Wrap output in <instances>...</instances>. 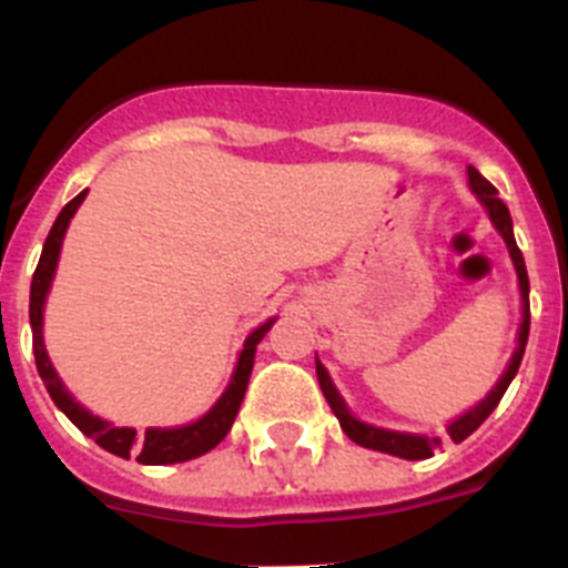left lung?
I'll return each instance as SVG.
<instances>
[{"label": "left lung", "instance_id": "obj_1", "mask_svg": "<svg viewBox=\"0 0 568 568\" xmlns=\"http://www.w3.org/2000/svg\"><path fill=\"white\" fill-rule=\"evenodd\" d=\"M469 187L475 190V195L480 199V204L489 210L491 224H495V227H498V233L504 235L511 261H515V270H518V281H520V295H524V324H520V333H518V349H515V355H511L504 378L495 384V389H491V393L486 395V398L480 400L475 409H469L466 415H460V418L455 420V424H449V429H446L455 444H460V440L469 438V435L475 433V429H478L486 418H489L491 409L500 404L504 393L509 389L511 378L518 375V366H520V361H524L526 338H529V275H526L524 253L518 250V241H515V233H511L509 207H506V204L498 199V190L491 187V184L486 182L484 175H480L475 168H469ZM315 373H318L321 393H324L327 404L333 406L335 418L341 420V429L346 433V438L355 440L358 446H366V449H378V453L395 455V458H406V460L433 458V449L440 444L438 438H429V435H400V433H389V429H378V426L361 424L358 418H353V415H349V409H346V404L341 400V395L335 393V386H333V381H329L327 369H324L318 361H315Z\"/></svg>", "mask_w": 568, "mask_h": 568}]
</instances>
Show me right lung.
Returning a JSON list of instances; mask_svg holds the SVG:
<instances>
[{
    "label": "right lung",
    "mask_w": 568,
    "mask_h": 568,
    "mask_svg": "<svg viewBox=\"0 0 568 568\" xmlns=\"http://www.w3.org/2000/svg\"><path fill=\"white\" fill-rule=\"evenodd\" d=\"M88 195V190L70 199L62 207V213L57 215V222L50 227L48 239H44L42 258L37 264V273H33V281H30V329H33V355H37V369L42 375L44 386H48L50 398L53 404L68 415L73 424L82 429L88 438L97 440L102 449L119 455V458H130L135 455L139 464H182V460L199 458V455L210 453L213 446H219L224 440V435L230 433L235 415H239V406L244 400V393H247V381L250 373H253V361H255V346L264 338L273 321H267L264 327L255 329L247 341H244V349L239 355V366H235L233 381H230L227 393L219 398V404L204 415L202 420H195L190 426H179V429H148L144 433V440H135V429H128V426H113L102 418H93V415L79 406L77 400L70 398V393L59 381L57 369L50 366L48 353H44V341H42V310H44V295L50 290V281H53V273H57V261L59 250H62L64 230H68L70 219L77 213V207L82 204V199Z\"/></svg>",
    "instance_id": "add662e5"
}]
</instances>
